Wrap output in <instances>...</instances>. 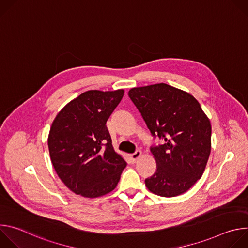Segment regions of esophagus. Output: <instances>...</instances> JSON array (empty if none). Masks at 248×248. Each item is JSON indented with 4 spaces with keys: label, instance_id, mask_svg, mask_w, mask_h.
Returning <instances> with one entry per match:
<instances>
[{
    "label": "esophagus",
    "instance_id": "1",
    "mask_svg": "<svg viewBox=\"0 0 248 248\" xmlns=\"http://www.w3.org/2000/svg\"><path fill=\"white\" fill-rule=\"evenodd\" d=\"M141 156H142V151H141V150H136L133 154L130 155L131 160H132L133 162H136Z\"/></svg>",
    "mask_w": 248,
    "mask_h": 248
}]
</instances>
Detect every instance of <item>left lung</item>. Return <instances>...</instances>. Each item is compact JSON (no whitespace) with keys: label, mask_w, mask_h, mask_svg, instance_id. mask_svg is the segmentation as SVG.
Here are the masks:
<instances>
[{"label":"left lung","mask_w":248,"mask_h":248,"mask_svg":"<svg viewBox=\"0 0 248 248\" xmlns=\"http://www.w3.org/2000/svg\"><path fill=\"white\" fill-rule=\"evenodd\" d=\"M128 96L154 137L165 143L151 147L157 170L145 180L163 197L187 191L201 178L211 152V124L198 101L166 83L134 87Z\"/></svg>","instance_id":"obj_1"}]
</instances>
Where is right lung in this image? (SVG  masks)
<instances>
[{"instance_id":"right-lung-1","label":"right lung","mask_w":248,"mask_h":248,"mask_svg":"<svg viewBox=\"0 0 248 248\" xmlns=\"http://www.w3.org/2000/svg\"><path fill=\"white\" fill-rule=\"evenodd\" d=\"M124 89L89 90L67 103L50 128L48 147L61 181L76 194L95 198L113 191L126 162L113 145L108 119Z\"/></svg>"}]
</instances>
